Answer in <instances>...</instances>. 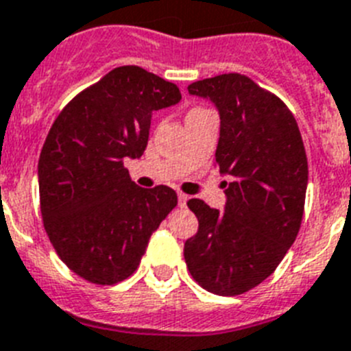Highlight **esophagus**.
Here are the masks:
<instances>
[{"mask_svg": "<svg viewBox=\"0 0 351 351\" xmlns=\"http://www.w3.org/2000/svg\"><path fill=\"white\" fill-rule=\"evenodd\" d=\"M187 199H189L187 194L178 193V205H180V206H185V205H187Z\"/></svg>", "mask_w": 351, "mask_h": 351, "instance_id": "obj_1", "label": "esophagus"}]
</instances>
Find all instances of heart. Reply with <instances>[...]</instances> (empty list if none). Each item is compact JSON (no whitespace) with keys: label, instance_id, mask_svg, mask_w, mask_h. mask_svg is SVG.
<instances>
[{"label":"heart","instance_id":"heart-1","mask_svg":"<svg viewBox=\"0 0 351 351\" xmlns=\"http://www.w3.org/2000/svg\"><path fill=\"white\" fill-rule=\"evenodd\" d=\"M203 111H206V109H203V108H193V109H191V111H189L187 117H193V114H197V112H203Z\"/></svg>","mask_w":351,"mask_h":351}]
</instances>
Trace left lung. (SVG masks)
Masks as SVG:
<instances>
[{"instance_id": "left-lung-1", "label": "left lung", "mask_w": 351, "mask_h": 351, "mask_svg": "<svg viewBox=\"0 0 351 351\" xmlns=\"http://www.w3.org/2000/svg\"><path fill=\"white\" fill-rule=\"evenodd\" d=\"M221 114L215 162L230 176L226 208L187 201L197 233L184 256L194 281L222 297L242 295L281 263L302 224L307 157L293 112L243 74H222L189 84Z\"/></svg>"}]
</instances>
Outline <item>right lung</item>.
Returning a JSON list of instances; mask_svg holds the SVG:
<instances>
[{
  "mask_svg": "<svg viewBox=\"0 0 351 351\" xmlns=\"http://www.w3.org/2000/svg\"><path fill=\"white\" fill-rule=\"evenodd\" d=\"M180 99L175 83L117 66L79 91L49 129L38 158L42 222L60 260L91 285L132 276L176 206L171 187H138L123 162L145 152L154 111Z\"/></svg>",
  "mask_w": 351,
  "mask_h": 351,
  "instance_id": "obj_1",
  "label": "right lung"
}]
</instances>
